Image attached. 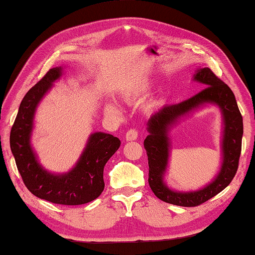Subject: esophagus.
Returning <instances> with one entry per match:
<instances>
[{
    "label": "esophagus",
    "instance_id": "esophagus-1",
    "mask_svg": "<svg viewBox=\"0 0 255 255\" xmlns=\"http://www.w3.org/2000/svg\"><path fill=\"white\" fill-rule=\"evenodd\" d=\"M138 138V131L136 129H130V130H128L126 133V140L127 141H132V140H136Z\"/></svg>",
    "mask_w": 255,
    "mask_h": 255
}]
</instances>
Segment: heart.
Instances as JSON below:
<instances>
[{"label":"heart","instance_id":"1","mask_svg":"<svg viewBox=\"0 0 255 255\" xmlns=\"http://www.w3.org/2000/svg\"><path fill=\"white\" fill-rule=\"evenodd\" d=\"M150 87L151 85L149 81H140L138 84L132 85L131 87L126 89V92L124 93V97L127 99L142 97L150 91ZM105 113L107 115H111V116H117V115L121 114V108H119L116 103L109 102L105 105Z\"/></svg>","mask_w":255,"mask_h":255}]
</instances>
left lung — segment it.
<instances>
[{
  "instance_id": "1",
  "label": "left lung",
  "mask_w": 255,
  "mask_h": 255,
  "mask_svg": "<svg viewBox=\"0 0 255 255\" xmlns=\"http://www.w3.org/2000/svg\"><path fill=\"white\" fill-rule=\"evenodd\" d=\"M193 81L201 83L207 87L187 101L166 105L154 113L148 121L149 134L143 141L149 164L148 182L152 192L160 200L181 207L200 206L226 189L237 173L242 147L243 119L231 88L218 78L209 67L198 69L193 76ZM206 103L219 106L224 117L221 171L210 184L200 191L189 193L171 191L163 181L170 151L167 132L178 119Z\"/></svg>"
}]
</instances>
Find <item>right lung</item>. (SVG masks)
<instances>
[{
	"label": "right lung",
	"instance_id": "add662e5",
	"mask_svg": "<svg viewBox=\"0 0 255 255\" xmlns=\"http://www.w3.org/2000/svg\"><path fill=\"white\" fill-rule=\"evenodd\" d=\"M62 72L61 66L49 69L25 95L9 133V146L23 182L34 196L56 204L79 206L101 196L104 167L121 147V140L109 133H92L76 166L66 173H51L39 164L31 144L34 115Z\"/></svg>",
	"mask_w": 255,
	"mask_h": 255
}]
</instances>
